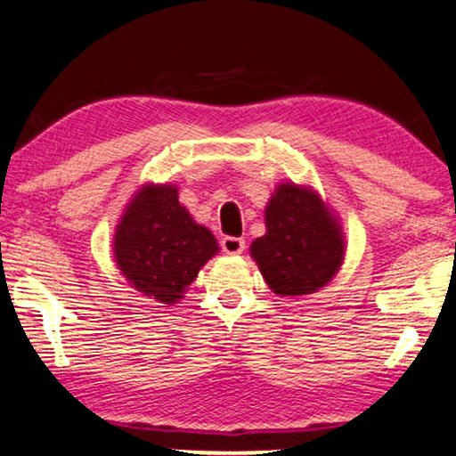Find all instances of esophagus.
Returning <instances> with one entry per match:
<instances>
[{
    "label": "esophagus",
    "instance_id": "esophagus-1",
    "mask_svg": "<svg viewBox=\"0 0 456 456\" xmlns=\"http://www.w3.org/2000/svg\"><path fill=\"white\" fill-rule=\"evenodd\" d=\"M221 249L229 253V256H239V253H243L245 249V239L241 237H223L221 239Z\"/></svg>",
    "mask_w": 456,
    "mask_h": 456
}]
</instances>
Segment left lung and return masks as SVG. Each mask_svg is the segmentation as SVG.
I'll use <instances>...</instances> for the list:
<instances>
[{
	"mask_svg": "<svg viewBox=\"0 0 456 456\" xmlns=\"http://www.w3.org/2000/svg\"><path fill=\"white\" fill-rule=\"evenodd\" d=\"M267 233L251 256L277 296H305L326 285L342 265L344 237L310 189L280 184L265 209Z\"/></svg>",
	"mask_w": 456,
	"mask_h": 456,
	"instance_id": "8db88e82",
	"label": "left lung"
}]
</instances>
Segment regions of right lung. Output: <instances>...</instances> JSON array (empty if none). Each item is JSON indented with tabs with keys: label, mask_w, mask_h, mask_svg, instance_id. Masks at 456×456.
I'll return each mask as SVG.
<instances>
[{
	"label": "right lung",
	"mask_w": 456,
	"mask_h": 456,
	"mask_svg": "<svg viewBox=\"0 0 456 456\" xmlns=\"http://www.w3.org/2000/svg\"><path fill=\"white\" fill-rule=\"evenodd\" d=\"M217 251L213 233L192 221L173 184L138 191L114 235V257L126 281L168 305Z\"/></svg>",
	"instance_id": "add662e5"
}]
</instances>
